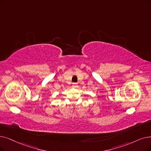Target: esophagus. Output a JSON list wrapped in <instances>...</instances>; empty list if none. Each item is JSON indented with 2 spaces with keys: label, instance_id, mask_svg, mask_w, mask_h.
Segmentation results:
<instances>
[{
  "label": "esophagus",
  "instance_id": "1",
  "mask_svg": "<svg viewBox=\"0 0 151 151\" xmlns=\"http://www.w3.org/2000/svg\"><path fill=\"white\" fill-rule=\"evenodd\" d=\"M72 88H78V84L76 83H73V84H72Z\"/></svg>",
  "mask_w": 151,
  "mask_h": 151
}]
</instances>
